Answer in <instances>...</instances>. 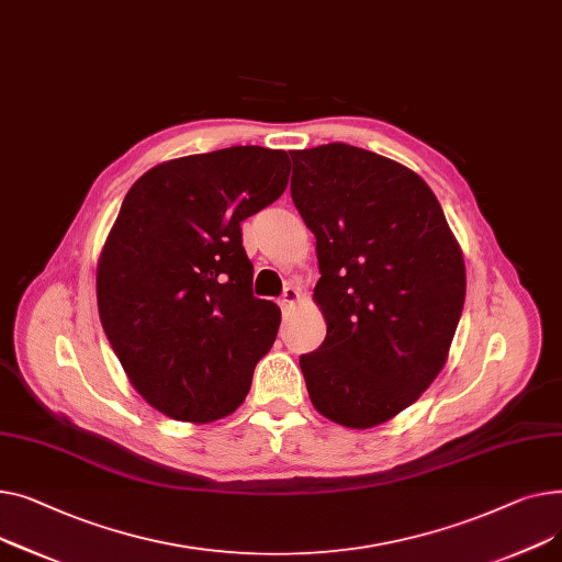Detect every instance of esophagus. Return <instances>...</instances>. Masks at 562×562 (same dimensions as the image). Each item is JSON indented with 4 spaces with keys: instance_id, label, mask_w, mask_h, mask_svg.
<instances>
[{
    "instance_id": "1",
    "label": "esophagus",
    "mask_w": 562,
    "mask_h": 562,
    "mask_svg": "<svg viewBox=\"0 0 562 562\" xmlns=\"http://www.w3.org/2000/svg\"><path fill=\"white\" fill-rule=\"evenodd\" d=\"M300 288H294V285H288L285 290H283V296H281V302H279V306L283 308V311H290L296 302H300Z\"/></svg>"
}]
</instances>
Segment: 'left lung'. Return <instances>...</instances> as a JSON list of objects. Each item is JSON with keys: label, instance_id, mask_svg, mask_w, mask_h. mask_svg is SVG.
Returning <instances> with one entry per match:
<instances>
[{"label": "left lung", "instance_id": "1", "mask_svg": "<svg viewBox=\"0 0 562 562\" xmlns=\"http://www.w3.org/2000/svg\"><path fill=\"white\" fill-rule=\"evenodd\" d=\"M292 202L317 240L326 338L300 368L313 406L372 428L445 368L465 262L434 190L406 165L345 143L290 151Z\"/></svg>", "mask_w": 562, "mask_h": 562}]
</instances>
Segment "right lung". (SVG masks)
I'll list each match as a JSON object with an SVG mask.
<instances>
[{
	"mask_svg": "<svg viewBox=\"0 0 562 562\" xmlns=\"http://www.w3.org/2000/svg\"><path fill=\"white\" fill-rule=\"evenodd\" d=\"M283 149L228 147L165 160L126 192L97 262L104 334L140 397L204 424L247 397L281 311L256 300L240 222L283 194Z\"/></svg>",
	"mask_w": 562,
	"mask_h": 562,
	"instance_id": "add662e5",
	"label": "right lung"
}]
</instances>
